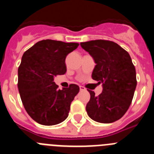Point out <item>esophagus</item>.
Returning <instances> with one entry per match:
<instances>
[{"label": "esophagus", "instance_id": "34e87169", "mask_svg": "<svg viewBox=\"0 0 154 154\" xmlns=\"http://www.w3.org/2000/svg\"><path fill=\"white\" fill-rule=\"evenodd\" d=\"M79 89H80V90H81V91H83V90H85V88L84 86H82V85H80Z\"/></svg>", "mask_w": 154, "mask_h": 154}]
</instances>
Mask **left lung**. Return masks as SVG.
<instances>
[{
    "instance_id": "obj_1",
    "label": "left lung",
    "mask_w": 154,
    "mask_h": 154,
    "mask_svg": "<svg viewBox=\"0 0 154 154\" xmlns=\"http://www.w3.org/2000/svg\"><path fill=\"white\" fill-rule=\"evenodd\" d=\"M80 45L96 64L92 79L103 83L99 96L89 90L88 116L98 123H113L123 117L132 103L137 83L135 66L129 53L113 42L94 40L81 42Z\"/></svg>"
}]
</instances>
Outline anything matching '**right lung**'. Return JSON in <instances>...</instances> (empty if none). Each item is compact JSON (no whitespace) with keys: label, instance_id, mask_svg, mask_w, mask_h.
<instances>
[{"label":"right lung","instance_id":"1","mask_svg":"<svg viewBox=\"0 0 154 154\" xmlns=\"http://www.w3.org/2000/svg\"><path fill=\"white\" fill-rule=\"evenodd\" d=\"M79 43L42 40L23 55L18 67L17 87L24 107L35 122L45 126L62 123L69 116L71 103L79 87L58 89L54 78L66 72L65 58Z\"/></svg>","mask_w":154,"mask_h":154}]
</instances>
